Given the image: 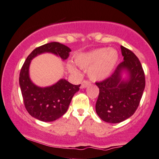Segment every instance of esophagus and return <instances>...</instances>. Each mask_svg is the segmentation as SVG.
<instances>
[{
    "label": "esophagus",
    "instance_id": "34e87169",
    "mask_svg": "<svg viewBox=\"0 0 159 159\" xmlns=\"http://www.w3.org/2000/svg\"><path fill=\"white\" fill-rule=\"evenodd\" d=\"M90 84V82L88 81H84L83 82H82L81 85V89H84L86 87H87V86L89 85Z\"/></svg>",
    "mask_w": 159,
    "mask_h": 159
}]
</instances>
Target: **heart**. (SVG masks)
I'll return each instance as SVG.
<instances>
[{
  "mask_svg": "<svg viewBox=\"0 0 159 159\" xmlns=\"http://www.w3.org/2000/svg\"><path fill=\"white\" fill-rule=\"evenodd\" d=\"M118 54L114 48H100L81 53L75 58V64L82 69H89V77L92 81H98L107 78L116 67ZM70 72L76 73L75 67L72 64L67 65Z\"/></svg>",
  "mask_w": 159,
  "mask_h": 159,
  "instance_id": "heart-1",
  "label": "heart"
}]
</instances>
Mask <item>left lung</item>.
Masks as SVG:
<instances>
[{
	"mask_svg": "<svg viewBox=\"0 0 159 159\" xmlns=\"http://www.w3.org/2000/svg\"><path fill=\"white\" fill-rule=\"evenodd\" d=\"M124 61L112 75L104 81L96 82L99 89L96 112L105 122L117 124L131 117L139 105L145 86L143 67L137 56L120 46ZM128 73L126 80L122 78Z\"/></svg>",
	"mask_w": 159,
	"mask_h": 159,
	"instance_id": "8db88e82",
	"label": "left lung"
}]
</instances>
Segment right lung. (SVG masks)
<instances>
[{"instance_id": "right-lung-1", "label": "right lung", "mask_w": 159, "mask_h": 159, "mask_svg": "<svg viewBox=\"0 0 159 159\" xmlns=\"http://www.w3.org/2000/svg\"><path fill=\"white\" fill-rule=\"evenodd\" d=\"M70 52L69 47L58 42L46 43L35 48L22 65L20 74V86L25 107L30 115L38 120L54 121L64 115L81 84L73 85L65 79H60L52 86L39 87L30 78L29 67L31 60L38 55L47 52L65 60Z\"/></svg>"}]
</instances>
